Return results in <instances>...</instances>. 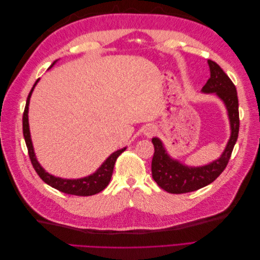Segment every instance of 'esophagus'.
<instances>
[{
	"instance_id": "esophagus-1",
	"label": "esophagus",
	"mask_w": 260,
	"mask_h": 260,
	"mask_svg": "<svg viewBox=\"0 0 260 260\" xmlns=\"http://www.w3.org/2000/svg\"><path fill=\"white\" fill-rule=\"evenodd\" d=\"M155 132H156V129L154 125H147V127H145L144 129V135L146 137H152Z\"/></svg>"
}]
</instances>
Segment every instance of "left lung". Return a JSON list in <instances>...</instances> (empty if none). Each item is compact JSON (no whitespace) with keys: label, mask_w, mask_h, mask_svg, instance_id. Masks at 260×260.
<instances>
[{"label":"left lung","mask_w":260,"mask_h":260,"mask_svg":"<svg viewBox=\"0 0 260 260\" xmlns=\"http://www.w3.org/2000/svg\"><path fill=\"white\" fill-rule=\"evenodd\" d=\"M207 62L210 78L203 86L202 92L214 93L223 102L229 116L231 136L221 156L201 167H188L171 158L161 141L158 138H153L155 152L152 160V176L159 187L171 194L193 192L214 182L225 169L239 137L240 118L237 88L217 62L210 59Z\"/></svg>","instance_id":"8db88e82"}]
</instances>
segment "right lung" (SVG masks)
I'll list each match as a JSON object with an SVG mask.
<instances>
[{
  "label": "right lung",
  "instance_id": "add662e5",
  "mask_svg": "<svg viewBox=\"0 0 260 260\" xmlns=\"http://www.w3.org/2000/svg\"><path fill=\"white\" fill-rule=\"evenodd\" d=\"M56 61L57 60H55L50 66V68H52ZM38 81H39V79L34 84L32 89H31L29 95L27 98L26 107H25V111H23V116H22L23 138H25V142H26V145L28 148V154L30 157V160H31V164H32L36 172L46 184H49L50 186L56 188V190H58L62 193H66V194L78 195V196H90V195H94L96 193H100L101 191H103L104 188L108 185L109 181H111V179H112L114 166H115V162L118 158V156H119L122 152H124L127 147H123L121 149H118V151L114 152L103 164L101 165V167L95 172H94V174H92L88 177L80 178V179H61L58 177L52 176L49 174V172H46L41 167V165L39 164V161L37 160L34 145H32V141H31L30 130H29V121H28V111H29L30 98H31V94H32V91L35 89L36 84L38 83Z\"/></svg>",
  "mask_w": 260,
  "mask_h": 260
}]
</instances>
